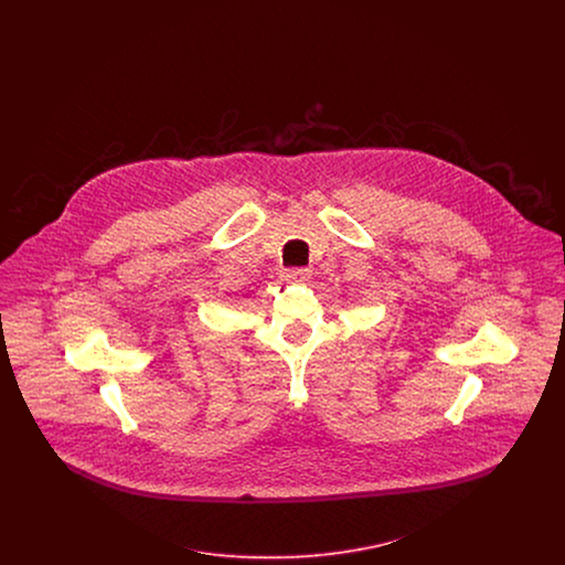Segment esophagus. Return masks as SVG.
<instances>
[{
  "label": "esophagus",
  "instance_id": "obj_1",
  "mask_svg": "<svg viewBox=\"0 0 565 565\" xmlns=\"http://www.w3.org/2000/svg\"><path fill=\"white\" fill-rule=\"evenodd\" d=\"M309 277H311V270L309 269H290L284 273L286 281H307Z\"/></svg>",
  "mask_w": 565,
  "mask_h": 565
}]
</instances>
